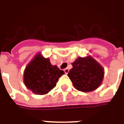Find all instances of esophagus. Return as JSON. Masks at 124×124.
<instances>
[{
  "mask_svg": "<svg viewBox=\"0 0 124 124\" xmlns=\"http://www.w3.org/2000/svg\"><path fill=\"white\" fill-rule=\"evenodd\" d=\"M64 71L65 74H67L68 73V72H69V69H68V68H65L64 70Z\"/></svg>",
  "mask_w": 124,
  "mask_h": 124,
  "instance_id": "esophagus-1",
  "label": "esophagus"
}]
</instances>
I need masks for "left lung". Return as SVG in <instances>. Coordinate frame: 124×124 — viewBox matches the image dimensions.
<instances>
[{"label":"left lung","instance_id":"8db88e82","mask_svg":"<svg viewBox=\"0 0 124 124\" xmlns=\"http://www.w3.org/2000/svg\"><path fill=\"white\" fill-rule=\"evenodd\" d=\"M72 65L73 67L68 76L76 90L89 92L101 85L104 76V68L91 56L78 57Z\"/></svg>","mask_w":124,"mask_h":124}]
</instances>
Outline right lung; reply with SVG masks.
<instances>
[{
  "instance_id": "add662e5",
  "label": "right lung",
  "mask_w": 124,
  "mask_h": 124,
  "mask_svg": "<svg viewBox=\"0 0 124 124\" xmlns=\"http://www.w3.org/2000/svg\"><path fill=\"white\" fill-rule=\"evenodd\" d=\"M63 74L64 72L52 65L48 58H45L38 53L26 66L24 84L33 93L44 95L54 88Z\"/></svg>"
}]
</instances>
